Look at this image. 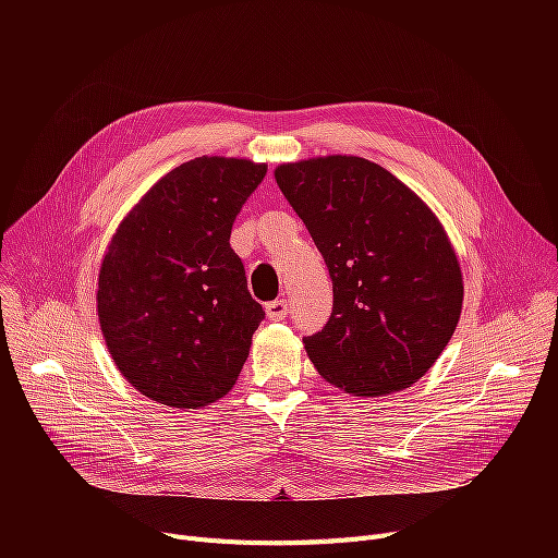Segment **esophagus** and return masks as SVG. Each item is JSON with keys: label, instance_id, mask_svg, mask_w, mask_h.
Returning a JSON list of instances; mask_svg holds the SVG:
<instances>
[{"label": "esophagus", "instance_id": "34e87169", "mask_svg": "<svg viewBox=\"0 0 558 558\" xmlns=\"http://www.w3.org/2000/svg\"><path fill=\"white\" fill-rule=\"evenodd\" d=\"M287 312H289V303H287L284 299L267 303V316H269V320H282V318L287 316Z\"/></svg>", "mask_w": 558, "mask_h": 558}]
</instances>
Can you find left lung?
I'll list each match as a JSON object with an SVG mask.
<instances>
[{
  "instance_id": "obj_1",
  "label": "left lung",
  "mask_w": 558,
  "mask_h": 558,
  "mask_svg": "<svg viewBox=\"0 0 558 558\" xmlns=\"http://www.w3.org/2000/svg\"><path fill=\"white\" fill-rule=\"evenodd\" d=\"M276 183L332 278V314L305 350L355 396L412 387L459 324L463 280L448 234L385 167L357 156L287 162Z\"/></svg>"
}]
</instances>
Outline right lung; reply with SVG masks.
<instances>
[{
  "mask_svg": "<svg viewBox=\"0 0 558 558\" xmlns=\"http://www.w3.org/2000/svg\"><path fill=\"white\" fill-rule=\"evenodd\" d=\"M267 165L201 156L146 192L112 234L97 312L114 366L146 398L198 409L238 379L264 310L230 230Z\"/></svg>",
  "mask_w": 558,
  "mask_h": 558,
  "instance_id": "obj_1",
  "label": "right lung"
}]
</instances>
